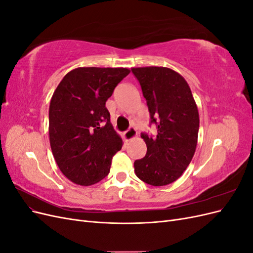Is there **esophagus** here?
I'll return each mask as SVG.
<instances>
[{"label": "esophagus", "instance_id": "1", "mask_svg": "<svg viewBox=\"0 0 253 253\" xmlns=\"http://www.w3.org/2000/svg\"><path fill=\"white\" fill-rule=\"evenodd\" d=\"M124 136H125V139H126V141L132 140L133 138H135V137L137 136V131L135 129V127L131 126V127H128V128L126 129V131L125 132Z\"/></svg>", "mask_w": 253, "mask_h": 253}]
</instances>
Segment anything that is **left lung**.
I'll use <instances>...</instances> for the list:
<instances>
[{
    "instance_id": "8db88e82",
    "label": "left lung",
    "mask_w": 253,
    "mask_h": 253,
    "mask_svg": "<svg viewBox=\"0 0 253 253\" xmlns=\"http://www.w3.org/2000/svg\"><path fill=\"white\" fill-rule=\"evenodd\" d=\"M147 100L155 137L141 133L147 154L134 163L137 177L151 186L178 179L195 153L200 116L194 98L182 76L167 67L132 68Z\"/></svg>"
}]
</instances>
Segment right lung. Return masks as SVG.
<instances>
[{
  "mask_svg": "<svg viewBox=\"0 0 253 253\" xmlns=\"http://www.w3.org/2000/svg\"><path fill=\"white\" fill-rule=\"evenodd\" d=\"M129 74L124 67H79L67 73L49 105V141L66 177L89 186L110 173L122 140L114 131L105 102Z\"/></svg>",
  "mask_w": 253,
  "mask_h": 253,
  "instance_id": "obj_1",
  "label": "right lung"
}]
</instances>
